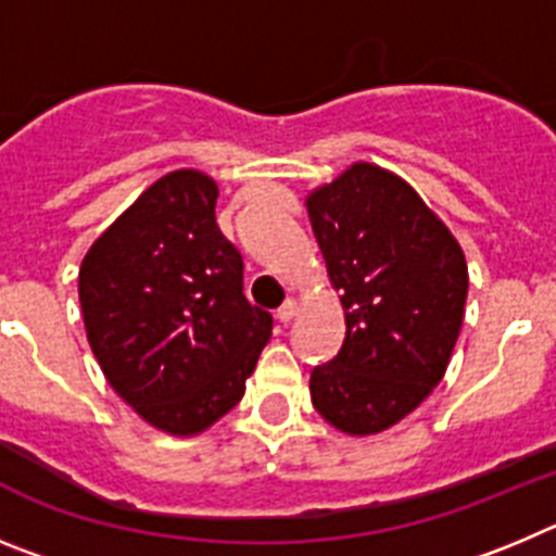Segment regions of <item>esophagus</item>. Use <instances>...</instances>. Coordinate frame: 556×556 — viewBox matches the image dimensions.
<instances>
[{
    "mask_svg": "<svg viewBox=\"0 0 556 556\" xmlns=\"http://www.w3.org/2000/svg\"><path fill=\"white\" fill-rule=\"evenodd\" d=\"M293 313H296V304H293V302H285L282 307L277 309V321H279V324H288L290 318H293Z\"/></svg>",
    "mask_w": 556,
    "mask_h": 556,
    "instance_id": "34e87169",
    "label": "esophagus"
}]
</instances>
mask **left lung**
Instances as JSON below:
<instances>
[{"instance_id": "left-lung-1", "label": "left lung", "mask_w": 556, "mask_h": 556, "mask_svg": "<svg viewBox=\"0 0 556 556\" xmlns=\"http://www.w3.org/2000/svg\"><path fill=\"white\" fill-rule=\"evenodd\" d=\"M346 338L309 371L313 407L349 434L402 421L446 374L468 266L454 235L404 179L354 163L307 199Z\"/></svg>"}]
</instances>
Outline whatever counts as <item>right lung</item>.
<instances>
[{"instance_id":"right-lung-1","label":"right lung","mask_w":556,"mask_h":556,"mask_svg":"<svg viewBox=\"0 0 556 556\" xmlns=\"http://www.w3.org/2000/svg\"><path fill=\"white\" fill-rule=\"evenodd\" d=\"M218 185L174 172L85 254V332L118 396L172 434L202 432L241 402L271 334L243 296V254L216 224Z\"/></svg>"}]
</instances>
